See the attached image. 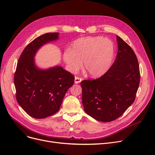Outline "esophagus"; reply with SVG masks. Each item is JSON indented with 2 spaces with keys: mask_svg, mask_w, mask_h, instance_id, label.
I'll use <instances>...</instances> for the list:
<instances>
[{
  "mask_svg": "<svg viewBox=\"0 0 155 155\" xmlns=\"http://www.w3.org/2000/svg\"><path fill=\"white\" fill-rule=\"evenodd\" d=\"M82 81V79L80 78L79 77H75V79H74V83L76 84H78V83H79L81 81Z\"/></svg>",
  "mask_w": 155,
  "mask_h": 155,
  "instance_id": "esophagus-1",
  "label": "esophagus"
}]
</instances>
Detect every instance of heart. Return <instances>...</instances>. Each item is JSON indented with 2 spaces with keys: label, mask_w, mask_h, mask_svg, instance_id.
I'll return each instance as SVG.
<instances>
[{
  "label": "heart",
  "mask_w": 155,
  "mask_h": 155,
  "mask_svg": "<svg viewBox=\"0 0 155 155\" xmlns=\"http://www.w3.org/2000/svg\"><path fill=\"white\" fill-rule=\"evenodd\" d=\"M115 48L114 43L102 36H86L77 39L71 49L63 54L68 69L76 72L83 62L84 71L91 77H99L105 73L112 64Z\"/></svg>",
  "instance_id": "obj_1"
}]
</instances>
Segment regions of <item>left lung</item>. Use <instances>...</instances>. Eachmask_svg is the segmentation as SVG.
Instances as JSON below:
<instances>
[{
	"label": "left lung",
	"mask_w": 155,
	"mask_h": 155,
	"mask_svg": "<svg viewBox=\"0 0 155 155\" xmlns=\"http://www.w3.org/2000/svg\"><path fill=\"white\" fill-rule=\"evenodd\" d=\"M117 40V57L108 71L98 79L81 82L85 112L104 122L118 119L133 104L140 81L133 50L119 36Z\"/></svg>",
	"instance_id": "left-lung-1"
}]
</instances>
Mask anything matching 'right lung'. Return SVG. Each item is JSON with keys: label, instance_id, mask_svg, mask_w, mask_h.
<instances>
[{"label": "right lung", "instance_id": "right-lung-1", "mask_svg": "<svg viewBox=\"0 0 155 155\" xmlns=\"http://www.w3.org/2000/svg\"><path fill=\"white\" fill-rule=\"evenodd\" d=\"M59 33H48L26 47L18 61L14 83L20 107L31 117L44 119L57 113L64 96L74 83L72 74L59 65L43 69L35 57L45 44L58 40Z\"/></svg>", "mask_w": 155, "mask_h": 155}]
</instances>
